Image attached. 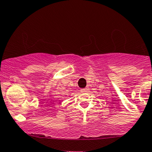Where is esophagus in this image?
I'll return each mask as SVG.
<instances>
[{
	"label": "esophagus",
	"instance_id": "34e87169",
	"mask_svg": "<svg viewBox=\"0 0 152 152\" xmlns=\"http://www.w3.org/2000/svg\"><path fill=\"white\" fill-rule=\"evenodd\" d=\"M88 90H89V89L87 88V87H85V88L81 89V90H80V92H87V91H88Z\"/></svg>",
	"mask_w": 152,
	"mask_h": 152
}]
</instances>
